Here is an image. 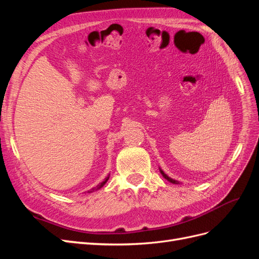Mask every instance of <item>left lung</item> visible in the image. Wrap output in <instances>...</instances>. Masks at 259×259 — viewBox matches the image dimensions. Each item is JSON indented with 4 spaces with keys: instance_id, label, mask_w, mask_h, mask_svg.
<instances>
[{
    "instance_id": "obj_1",
    "label": "left lung",
    "mask_w": 259,
    "mask_h": 259,
    "mask_svg": "<svg viewBox=\"0 0 259 259\" xmlns=\"http://www.w3.org/2000/svg\"><path fill=\"white\" fill-rule=\"evenodd\" d=\"M160 171H161V174H162V176H163L164 178H165V179H167L169 183H171V184H179V183L177 182V180H174L173 178H170V177H168V176H167V175H166L165 173H164V171H163V170H162L161 168H160Z\"/></svg>"
}]
</instances>
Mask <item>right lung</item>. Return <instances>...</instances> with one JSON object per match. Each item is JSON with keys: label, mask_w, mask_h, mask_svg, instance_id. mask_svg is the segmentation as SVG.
Returning <instances> with one entry per match:
<instances>
[{"label": "right lung", "mask_w": 259, "mask_h": 259, "mask_svg": "<svg viewBox=\"0 0 259 259\" xmlns=\"http://www.w3.org/2000/svg\"><path fill=\"white\" fill-rule=\"evenodd\" d=\"M108 179H109V176H108V177H107V178H106V179L104 180V182H103V183H101V184H99V185H98V186H96V187H94V188H92V189H91L90 191H88V192H90V193H91V192H94V191H95V190H98V189H100V188H101V187H103V186H104V185H105V184H106V183L108 182Z\"/></svg>", "instance_id": "right-lung-1"}]
</instances>
